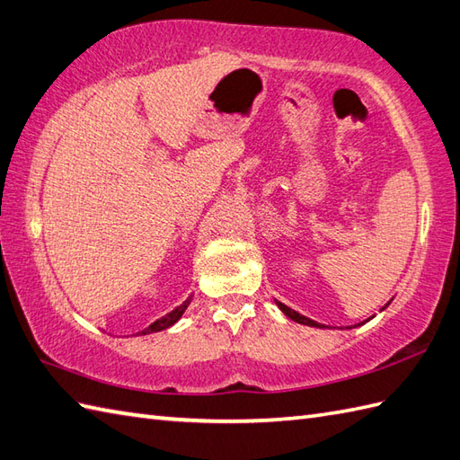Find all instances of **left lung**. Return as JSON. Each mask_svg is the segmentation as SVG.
<instances>
[{
    "instance_id": "1",
    "label": "left lung",
    "mask_w": 460,
    "mask_h": 460,
    "mask_svg": "<svg viewBox=\"0 0 460 460\" xmlns=\"http://www.w3.org/2000/svg\"><path fill=\"white\" fill-rule=\"evenodd\" d=\"M278 305H279V309L289 316L291 321H295V323H301V324H309V326H323V324H319V323H314V321H311V319H307V316H303V314H299L297 311H293V309H289L288 305H283V303H279L278 301Z\"/></svg>"
}]
</instances>
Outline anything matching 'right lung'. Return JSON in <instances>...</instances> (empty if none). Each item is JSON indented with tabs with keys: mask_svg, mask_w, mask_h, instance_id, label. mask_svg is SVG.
<instances>
[{
	"mask_svg": "<svg viewBox=\"0 0 460 460\" xmlns=\"http://www.w3.org/2000/svg\"><path fill=\"white\" fill-rule=\"evenodd\" d=\"M189 303H190V297L181 305V307H177V309H172L169 314H165V316H161V319H157L155 323H151L147 329H144L141 331V334H149V332H159V331H163V329H169L171 324H175L179 319H181V314L185 313V309L189 307Z\"/></svg>",
	"mask_w": 460,
	"mask_h": 460,
	"instance_id": "obj_1",
	"label": "right lung"
}]
</instances>
